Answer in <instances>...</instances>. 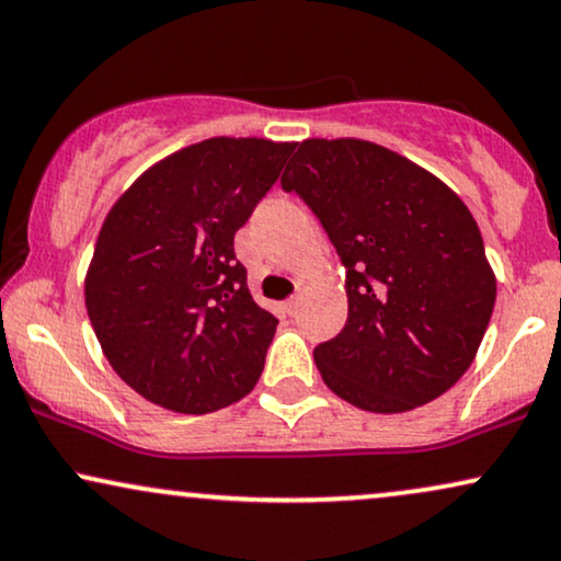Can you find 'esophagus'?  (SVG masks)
I'll return each mask as SVG.
<instances>
[{
    "label": "esophagus",
    "instance_id": "34e87169",
    "mask_svg": "<svg viewBox=\"0 0 561 561\" xmlns=\"http://www.w3.org/2000/svg\"><path fill=\"white\" fill-rule=\"evenodd\" d=\"M296 307H299V296H291V299H286V304H283V309L291 317L296 314Z\"/></svg>",
    "mask_w": 561,
    "mask_h": 561
}]
</instances>
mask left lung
<instances>
[{
	"label": "left lung",
	"instance_id": "left-lung-1",
	"mask_svg": "<svg viewBox=\"0 0 561 561\" xmlns=\"http://www.w3.org/2000/svg\"><path fill=\"white\" fill-rule=\"evenodd\" d=\"M280 176L333 241L348 320L314 348L324 385L371 413L439 398L471 366L496 280L449 186L364 140H304Z\"/></svg>",
	"mask_w": 561,
	"mask_h": 561
}]
</instances>
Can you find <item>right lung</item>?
<instances>
[{
	"instance_id": "1",
	"label": "right lung",
	"mask_w": 561,
	"mask_h": 561,
	"mask_svg": "<svg viewBox=\"0 0 561 561\" xmlns=\"http://www.w3.org/2000/svg\"><path fill=\"white\" fill-rule=\"evenodd\" d=\"M294 145L213 140L145 171L112 207L85 307L114 371L150 403L213 413L252 392L278 320L254 304L233 237Z\"/></svg>"
}]
</instances>
